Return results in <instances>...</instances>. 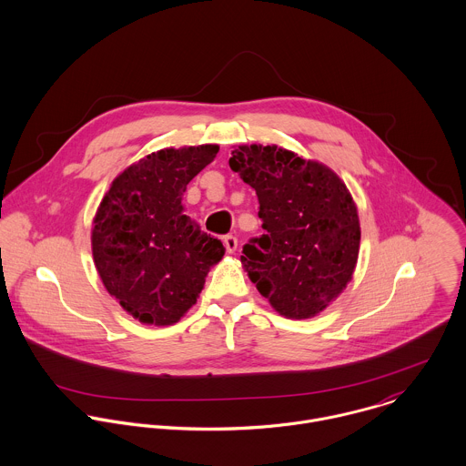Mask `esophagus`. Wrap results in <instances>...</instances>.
<instances>
[{
  "instance_id": "obj_1",
  "label": "esophagus",
  "mask_w": 466,
  "mask_h": 466,
  "mask_svg": "<svg viewBox=\"0 0 466 466\" xmlns=\"http://www.w3.org/2000/svg\"><path fill=\"white\" fill-rule=\"evenodd\" d=\"M224 246H226V251L228 253H235L237 251V246H238V240L235 235H226L224 237Z\"/></svg>"
}]
</instances>
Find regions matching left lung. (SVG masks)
Here are the masks:
<instances>
[{
    "label": "left lung",
    "mask_w": 466,
    "mask_h": 466,
    "mask_svg": "<svg viewBox=\"0 0 466 466\" xmlns=\"http://www.w3.org/2000/svg\"><path fill=\"white\" fill-rule=\"evenodd\" d=\"M229 167L258 196L264 235L242 249L258 292L285 318L307 319L351 279L360 224L346 185L329 167L276 145H242Z\"/></svg>",
    "instance_id": "left-lung-1"
}]
</instances>
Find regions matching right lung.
<instances>
[{
  "instance_id": "1",
  "label": "right lung",
  "mask_w": 466,
  "mask_h": 466,
  "mask_svg": "<svg viewBox=\"0 0 466 466\" xmlns=\"http://www.w3.org/2000/svg\"><path fill=\"white\" fill-rule=\"evenodd\" d=\"M218 145L163 148L126 168L93 220L91 246L107 292L147 325H174L196 305L224 246L183 213L187 185Z\"/></svg>"
}]
</instances>
